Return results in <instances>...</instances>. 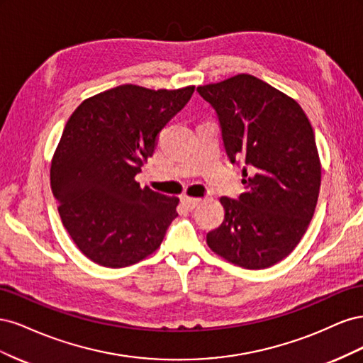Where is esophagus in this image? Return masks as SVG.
Wrapping results in <instances>:
<instances>
[{
  "mask_svg": "<svg viewBox=\"0 0 363 363\" xmlns=\"http://www.w3.org/2000/svg\"><path fill=\"white\" fill-rule=\"evenodd\" d=\"M182 203H183V206L186 208H189V211H192V208H195V206L200 203V199H194V196L184 195V196H182Z\"/></svg>",
  "mask_w": 363,
  "mask_h": 363,
  "instance_id": "34e87169",
  "label": "esophagus"
}]
</instances>
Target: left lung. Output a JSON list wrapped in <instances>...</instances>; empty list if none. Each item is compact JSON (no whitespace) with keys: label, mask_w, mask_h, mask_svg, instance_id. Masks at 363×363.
Listing matches in <instances>:
<instances>
[{"label":"left lung","mask_w":363,"mask_h":363,"mask_svg":"<svg viewBox=\"0 0 363 363\" xmlns=\"http://www.w3.org/2000/svg\"><path fill=\"white\" fill-rule=\"evenodd\" d=\"M196 92L216 112L230 162L245 164V192L221 196L224 221L207 245L238 267H272L291 255L315 212L321 163L313 128L298 103L255 75Z\"/></svg>","instance_id":"1"}]
</instances>
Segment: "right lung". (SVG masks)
<instances>
[{
  "mask_svg": "<svg viewBox=\"0 0 363 363\" xmlns=\"http://www.w3.org/2000/svg\"><path fill=\"white\" fill-rule=\"evenodd\" d=\"M194 89L123 84L87 98L69 116L51 162V189L74 244L98 265L148 257L179 216L177 196L140 188L135 177Z\"/></svg>",
  "mask_w": 363,
  "mask_h": 363,
  "instance_id": "right-lung-1",
  "label": "right lung"
}]
</instances>
